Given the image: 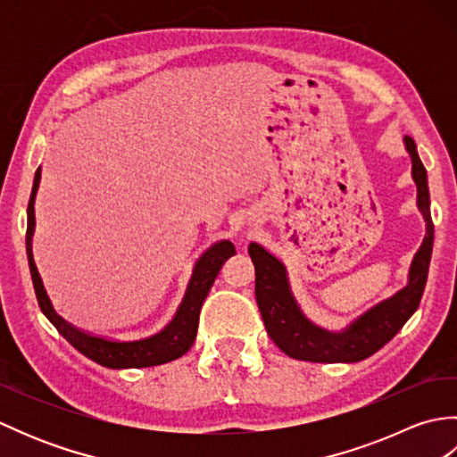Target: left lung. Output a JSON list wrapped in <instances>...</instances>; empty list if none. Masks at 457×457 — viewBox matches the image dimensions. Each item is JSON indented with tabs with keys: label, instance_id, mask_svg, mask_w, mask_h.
<instances>
[{
	"label": "left lung",
	"instance_id": "1",
	"mask_svg": "<svg viewBox=\"0 0 457 457\" xmlns=\"http://www.w3.org/2000/svg\"><path fill=\"white\" fill-rule=\"evenodd\" d=\"M404 145L412 159V179L419 188V208L426 220V236L411 265L409 285L359 316L344 332H328L310 322L290 295L285 265L261 245H249V255L255 265V298L267 334L288 357L314 363L361 361L393 339L419 308L428 278L434 223L426 169L416 151L414 139L406 135Z\"/></svg>",
	"mask_w": 457,
	"mask_h": 457
}]
</instances>
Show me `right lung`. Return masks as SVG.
Instances as JSON below:
<instances>
[{"label":"right lung","mask_w":457,"mask_h":457,"mask_svg":"<svg viewBox=\"0 0 457 457\" xmlns=\"http://www.w3.org/2000/svg\"><path fill=\"white\" fill-rule=\"evenodd\" d=\"M38 182H41V169H37L35 172L31 198H29V206H27L29 220H27L25 245H27L29 270H31L37 303L41 306L43 314L51 320V324L58 329V334H61L68 344H72L76 349H79L80 353L90 357L92 361L110 369L161 365L187 353L192 347L194 339H196L202 303L206 300L213 280H216L220 269L223 265V261L231 255H236L234 244L228 239L218 241V244H213L206 253L198 259L177 316H174L172 322L164 329H161L159 334L145 339H135V342H115V339H110V337L94 336V334L84 332V329H79L72 324H68L64 318H61L54 312L51 300H48L46 290L43 287V280L38 277V270L33 261V247H31L33 231H35V194L38 188Z\"/></svg>","instance_id":"right-lung-1"}]
</instances>
